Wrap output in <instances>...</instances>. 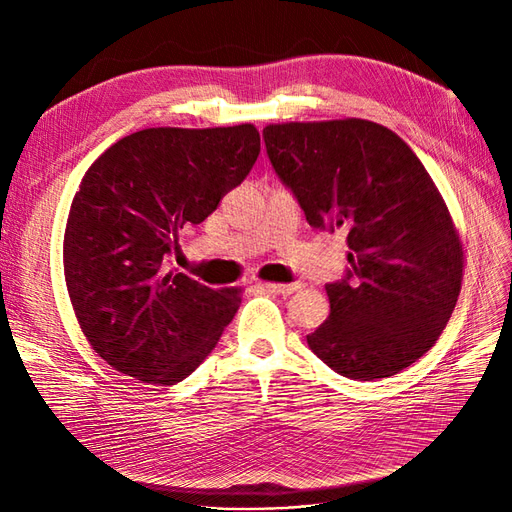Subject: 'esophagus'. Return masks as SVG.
Returning a JSON list of instances; mask_svg holds the SVG:
<instances>
[{"instance_id":"esophagus-1","label":"esophagus","mask_w":512,"mask_h":512,"mask_svg":"<svg viewBox=\"0 0 512 512\" xmlns=\"http://www.w3.org/2000/svg\"><path fill=\"white\" fill-rule=\"evenodd\" d=\"M260 288L267 290V292L282 294V297H288V294H292L294 290H299L301 284L299 282H294V284H269V282H265V284H260Z\"/></svg>"}]
</instances>
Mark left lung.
Wrapping results in <instances>:
<instances>
[{
    "instance_id": "obj_1",
    "label": "left lung",
    "mask_w": 512,
    "mask_h": 512,
    "mask_svg": "<svg viewBox=\"0 0 512 512\" xmlns=\"http://www.w3.org/2000/svg\"><path fill=\"white\" fill-rule=\"evenodd\" d=\"M269 160L309 226L346 228L350 269L327 284L329 320L307 335L337 374H399L457 305L463 245L442 194L401 138L367 119L269 123Z\"/></svg>"
}]
</instances>
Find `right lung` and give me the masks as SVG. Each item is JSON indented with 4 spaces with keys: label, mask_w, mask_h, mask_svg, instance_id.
<instances>
[{
    "label": "right lung",
    "mask_w": 512,
    "mask_h": 512,
    "mask_svg": "<svg viewBox=\"0 0 512 512\" xmlns=\"http://www.w3.org/2000/svg\"><path fill=\"white\" fill-rule=\"evenodd\" d=\"M258 153L252 123L147 128L89 166L68 213L64 275L87 342L121 374L181 382L237 314L241 288L213 290L168 271L166 258L179 230L207 220Z\"/></svg>",
    "instance_id": "obj_1"
}]
</instances>
